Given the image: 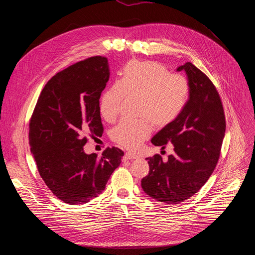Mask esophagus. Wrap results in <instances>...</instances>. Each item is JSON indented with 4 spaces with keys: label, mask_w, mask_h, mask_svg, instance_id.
I'll return each instance as SVG.
<instances>
[{
    "label": "esophagus",
    "mask_w": 255,
    "mask_h": 255,
    "mask_svg": "<svg viewBox=\"0 0 255 255\" xmlns=\"http://www.w3.org/2000/svg\"><path fill=\"white\" fill-rule=\"evenodd\" d=\"M138 157V155H136L135 153H131V152H126L125 153V158L126 159H135V158H137Z\"/></svg>",
    "instance_id": "obj_1"
}]
</instances>
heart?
<instances>
[{
    "mask_svg": "<svg viewBox=\"0 0 255 255\" xmlns=\"http://www.w3.org/2000/svg\"><path fill=\"white\" fill-rule=\"evenodd\" d=\"M190 95L188 80L168 74L156 61H133L123 70L122 78L109 88L100 101V113L113 122L125 98L138 99L137 120H123L111 132L112 139L128 149L139 147L155 128H164L183 112Z\"/></svg>",
    "mask_w": 255,
    "mask_h": 255,
    "instance_id": "obj_1",
    "label": "heart"
}]
</instances>
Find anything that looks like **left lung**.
I'll use <instances>...</instances> for the list:
<instances>
[{"instance_id":"8db88e82","label":"left lung","mask_w":255,"mask_h":255,"mask_svg":"<svg viewBox=\"0 0 255 255\" xmlns=\"http://www.w3.org/2000/svg\"><path fill=\"white\" fill-rule=\"evenodd\" d=\"M190 85V98L183 112L153 136L155 146L173 145L166 161L159 154L147 157L148 174L141 179L143 191L167 205L188 200L206 184L218 160L226 121L222 101L214 84L193 63L180 65Z\"/></svg>"}]
</instances>
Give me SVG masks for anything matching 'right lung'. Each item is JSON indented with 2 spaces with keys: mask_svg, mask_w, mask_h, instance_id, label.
<instances>
[{
  "mask_svg": "<svg viewBox=\"0 0 255 255\" xmlns=\"http://www.w3.org/2000/svg\"><path fill=\"white\" fill-rule=\"evenodd\" d=\"M110 77L108 59L93 56L57 72L43 88L29 122V144L40 176L59 200L83 205L98 197L124 152L84 151L102 136L100 97Z\"/></svg>",
  "mask_w": 255,
  "mask_h": 255,
  "instance_id": "1",
  "label": "right lung"
}]
</instances>
